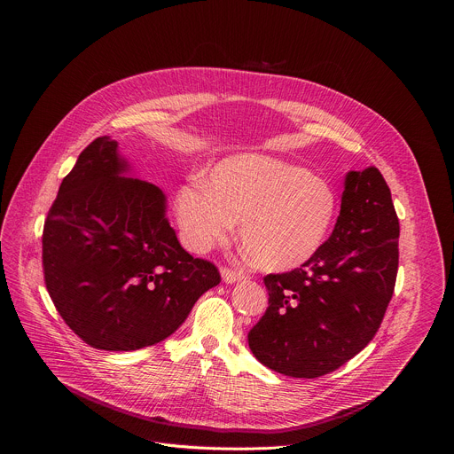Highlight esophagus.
Wrapping results in <instances>:
<instances>
[{
	"label": "esophagus",
	"mask_w": 454,
	"mask_h": 454,
	"mask_svg": "<svg viewBox=\"0 0 454 454\" xmlns=\"http://www.w3.org/2000/svg\"><path fill=\"white\" fill-rule=\"evenodd\" d=\"M221 277H223V280H224L226 284H235V282L246 280V275H244V273H237V271H231V270H226V268L221 271Z\"/></svg>",
	"instance_id": "obj_1"
}]
</instances>
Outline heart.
<instances>
[{"mask_svg": "<svg viewBox=\"0 0 454 454\" xmlns=\"http://www.w3.org/2000/svg\"><path fill=\"white\" fill-rule=\"evenodd\" d=\"M338 212L336 190L301 165L270 154H235L205 181L177 190L176 219L190 249L203 253L239 237L251 261L266 271H293L317 254Z\"/></svg>", "mask_w": 454, "mask_h": 454, "instance_id": "b5f03b06", "label": "heart"}]
</instances>
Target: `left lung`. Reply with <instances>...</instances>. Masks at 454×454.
Here are the masks:
<instances>
[{
  "label": "left lung",
  "instance_id": "obj_1",
  "mask_svg": "<svg viewBox=\"0 0 454 454\" xmlns=\"http://www.w3.org/2000/svg\"><path fill=\"white\" fill-rule=\"evenodd\" d=\"M399 268V219L375 167L345 176L329 240L305 266L264 278L270 307L247 343L264 366L287 377L334 372L375 336Z\"/></svg>",
  "mask_w": 454,
  "mask_h": 454
}]
</instances>
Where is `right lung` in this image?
Returning a JSON list of instances; mask_svg holds the SVG:
<instances>
[{
	"mask_svg": "<svg viewBox=\"0 0 454 454\" xmlns=\"http://www.w3.org/2000/svg\"><path fill=\"white\" fill-rule=\"evenodd\" d=\"M131 170L116 140H93L62 179L43 230L50 298L98 350L163 341L221 282L214 264L181 247L163 190Z\"/></svg>",
	"mask_w": 454,
	"mask_h": 454,
	"instance_id": "right-lung-1",
	"label": "right lung"
}]
</instances>
